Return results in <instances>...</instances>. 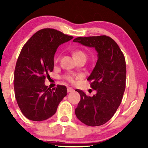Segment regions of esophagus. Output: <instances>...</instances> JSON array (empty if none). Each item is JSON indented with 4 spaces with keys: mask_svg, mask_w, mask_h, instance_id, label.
Returning <instances> with one entry per match:
<instances>
[{
    "mask_svg": "<svg viewBox=\"0 0 148 148\" xmlns=\"http://www.w3.org/2000/svg\"><path fill=\"white\" fill-rule=\"evenodd\" d=\"M73 89L72 88H71V87H68L67 88V92H73Z\"/></svg>",
    "mask_w": 148,
    "mask_h": 148,
    "instance_id": "esophagus-1",
    "label": "esophagus"
}]
</instances>
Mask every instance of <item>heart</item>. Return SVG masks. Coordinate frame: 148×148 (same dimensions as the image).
I'll return each mask as SVG.
<instances>
[{
    "label": "heart",
    "instance_id": "b5f03b06",
    "mask_svg": "<svg viewBox=\"0 0 148 148\" xmlns=\"http://www.w3.org/2000/svg\"><path fill=\"white\" fill-rule=\"evenodd\" d=\"M74 56L75 58H77L79 57H81V56H85L86 57V54L84 52L82 51V50H77V51L74 52ZM59 59V56L56 58V60L57 61ZM64 78L66 80L69 81V82L71 83H74L75 82V76L74 75H66L64 76Z\"/></svg>",
    "mask_w": 148,
    "mask_h": 148
}]
</instances>
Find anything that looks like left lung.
Instances as JSON below:
<instances>
[{"mask_svg":"<svg viewBox=\"0 0 148 148\" xmlns=\"http://www.w3.org/2000/svg\"><path fill=\"white\" fill-rule=\"evenodd\" d=\"M98 52V60L87 80L96 91L92 97L82 90L81 100L75 108L77 118L88 126L104 125L116 112L122 101L126 86V62L118 44L106 36L78 37L73 40Z\"/></svg>","mask_w":148,"mask_h":148,"instance_id":"obj_1","label":"left lung"}]
</instances>
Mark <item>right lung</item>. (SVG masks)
<instances>
[{"instance_id": "right-lung-1", "label": "right lung", "mask_w": 148, "mask_h": 148, "mask_svg": "<svg viewBox=\"0 0 148 148\" xmlns=\"http://www.w3.org/2000/svg\"><path fill=\"white\" fill-rule=\"evenodd\" d=\"M73 38L45 28L34 34L22 48L14 73V90L20 110L29 120L42 121L53 116L67 94L66 86L58 85L51 89L44 82L53 71L56 49Z\"/></svg>"}]
</instances>
